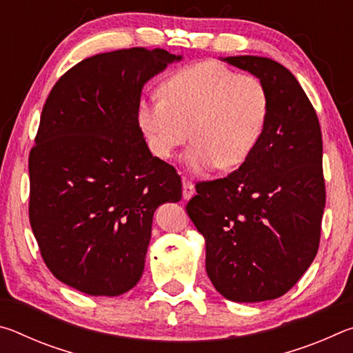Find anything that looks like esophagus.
I'll return each mask as SVG.
<instances>
[{
	"label": "esophagus",
	"instance_id": "34e87169",
	"mask_svg": "<svg viewBox=\"0 0 353 353\" xmlns=\"http://www.w3.org/2000/svg\"><path fill=\"white\" fill-rule=\"evenodd\" d=\"M193 194H194V185H193V182H190V181H187V179H183V181H182V196H183V199L187 201Z\"/></svg>",
	"mask_w": 353,
	"mask_h": 353
}]
</instances>
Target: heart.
<instances>
[{
	"label": "heart",
	"instance_id": "heart-1",
	"mask_svg": "<svg viewBox=\"0 0 353 353\" xmlns=\"http://www.w3.org/2000/svg\"><path fill=\"white\" fill-rule=\"evenodd\" d=\"M270 115V94L259 77L204 61L176 70L160 94L137 103V123L149 151L170 159L188 137L183 163L194 174L232 170L254 152Z\"/></svg>",
	"mask_w": 353,
	"mask_h": 353
}]
</instances>
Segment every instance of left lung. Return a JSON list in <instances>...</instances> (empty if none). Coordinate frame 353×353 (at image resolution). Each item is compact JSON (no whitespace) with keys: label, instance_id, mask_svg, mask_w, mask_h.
I'll use <instances>...</instances> for the list:
<instances>
[{"label":"left lung","instance_id":"obj_1","mask_svg":"<svg viewBox=\"0 0 353 353\" xmlns=\"http://www.w3.org/2000/svg\"><path fill=\"white\" fill-rule=\"evenodd\" d=\"M224 62L265 83L270 115L236 171L196 185L187 213L205 238L207 276L234 302H263L297 283L319 248L325 207L319 119L290 70L268 57Z\"/></svg>","mask_w":353,"mask_h":353}]
</instances>
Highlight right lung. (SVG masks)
<instances>
[{
	"mask_svg": "<svg viewBox=\"0 0 353 353\" xmlns=\"http://www.w3.org/2000/svg\"><path fill=\"white\" fill-rule=\"evenodd\" d=\"M182 56L129 48L103 52L56 82L29 152V221L57 280L119 296L145 270L155 208L179 202L174 166L149 151L137 123L143 85Z\"/></svg>",
	"mask_w": 353,
	"mask_h": 353,
	"instance_id": "1",
	"label": "right lung"
}]
</instances>
